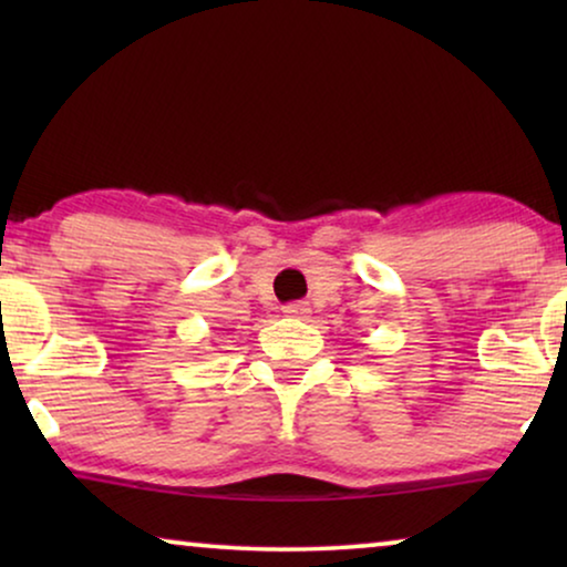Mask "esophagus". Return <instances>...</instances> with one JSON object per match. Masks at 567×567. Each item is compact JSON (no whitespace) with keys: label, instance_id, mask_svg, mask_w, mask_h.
Returning a JSON list of instances; mask_svg holds the SVG:
<instances>
[{"label":"esophagus","instance_id":"34e87169","mask_svg":"<svg viewBox=\"0 0 567 567\" xmlns=\"http://www.w3.org/2000/svg\"><path fill=\"white\" fill-rule=\"evenodd\" d=\"M284 315L286 317H293V320H305V317L309 315L307 301H291V305L284 307Z\"/></svg>","mask_w":567,"mask_h":567}]
</instances>
